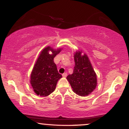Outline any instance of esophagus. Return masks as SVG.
Wrapping results in <instances>:
<instances>
[{
	"mask_svg": "<svg viewBox=\"0 0 129 129\" xmlns=\"http://www.w3.org/2000/svg\"><path fill=\"white\" fill-rule=\"evenodd\" d=\"M67 76V73H63L62 74V77H66Z\"/></svg>",
	"mask_w": 129,
	"mask_h": 129,
	"instance_id": "esophagus-1",
	"label": "esophagus"
}]
</instances>
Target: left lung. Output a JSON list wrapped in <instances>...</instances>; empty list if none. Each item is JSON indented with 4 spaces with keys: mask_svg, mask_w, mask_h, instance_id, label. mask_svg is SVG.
<instances>
[{
    "mask_svg": "<svg viewBox=\"0 0 129 129\" xmlns=\"http://www.w3.org/2000/svg\"><path fill=\"white\" fill-rule=\"evenodd\" d=\"M77 50L74 54L75 66L73 74H69L67 79L73 91L77 95L86 96L95 89L97 85V75L86 54Z\"/></svg>",
    "mask_w": 129,
    "mask_h": 129,
    "instance_id": "left-lung-1",
    "label": "left lung"
}]
</instances>
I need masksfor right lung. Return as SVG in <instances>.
I'll use <instances>...</instances> for the list:
<instances>
[{
  "instance_id": "1",
  "label": "right lung",
  "mask_w": 129,
  "mask_h": 129,
  "mask_svg": "<svg viewBox=\"0 0 129 129\" xmlns=\"http://www.w3.org/2000/svg\"><path fill=\"white\" fill-rule=\"evenodd\" d=\"M61 50L47 46L40 53L31 72L30 79L31 86L37 95L48 96L55 90L62 75L57 70L53 59Z\"/></svg>"
}]
</instances>
